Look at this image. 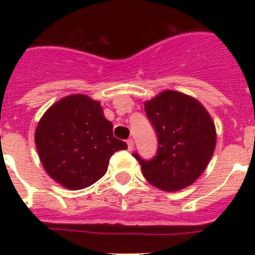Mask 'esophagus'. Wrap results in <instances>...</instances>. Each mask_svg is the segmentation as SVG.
Returning <instances> with one entry per match:
<instances>
[{"instance_id": "obj_1", "label": "esophagus", "mask_w": 255, "mask_h": 255, "mask_svg": "<svg viewBox=\"0 0 255 255\" xmlns=\"http://www.w3.org/2000/svg\"><path fill=\"white\" fill-rule=\"evenodd\" d=\"M126 143H128V149L129 150L134 149V140H132V139H128V140H126Z\"/></svg>"}]
</instances>
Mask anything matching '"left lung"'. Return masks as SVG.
Segmentation results:
<instances>
[{
  "label": "left lung",
  "mask_w": 255,
  "mask_h": 255,
  "mask_svg": "<svg viewBox=\"0 0 255 255\" xmlns=\"http://www.w3.org/2000/svg\"><path fill=\"white\" fill-rule=\"evenodd\" d=\"M158 150L150 161L134 157L149 184L164 191H179L203 173L216 148V128L211 115L194 97L163 91L144 102Z\"/></svg>",
  "instance_id": "8db88e82"
}]
</instances>
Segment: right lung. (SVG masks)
Here are the masks:
<instances>
[{"mask_svg": "<svg viewBox=\"0 0 255 255\" xmlns=\"http://www.w3.org/2000/svg\"><path fill=\"white\" fill-rule=\"evenodd\" d=\"M98 101L85 94L64 97L44 112L35 129L38 155L51 179L70 190L88 188L106 173L125 141L112 134Z\"/></svg>", "mask_w": 255, "mask_h": 255, "instance_id": "right-lung-1", "label": "right lung"}]
</instances>
